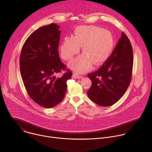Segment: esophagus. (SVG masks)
Wrapping results in <instances>:
<instances>
[{"label":"esophagus","mask_w":152,"mask_h":152,"mask_svg":"<svg viewBox=\"0 0 152 152\" xmlns=\"http://www.w3.org/2000/svg\"><path fill=\"white\" fill-rule=\"evenodd\" d=\"M72 78H73V79H80V78H82V76H79V75H77V73H74L72 75Z\"/></svg>","instance_id":"obj_1"}]
</instances>
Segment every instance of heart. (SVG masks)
<instances>
[{
	"instance_id": "obj_1",
	"label": "heart",
	"mask_w": 152,
	"mask_h": 152,
	"mask_svg": "<svg viewBox=\"0 0 152 152\" xmlns=\"http://www.w3.org/2000/svg\"><path fill=\"white\" fill-rule=\"evenodd\" d=\"M114 45L112 34L94 26H79L75 37H65L61 44L60 52L63 59L70 60L82 46L83 54L72 61L69 66L77 73H83L91 69L92 64L98 66L111 54Z\"/></svg>"
}]
</instances>
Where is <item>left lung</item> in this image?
Wrapping results in <instances>:
<instances>
[{"instance_id": "1", "label": "left lung", "mask_w": 152, "mask_h": 152, "mask_svg": "<svg viewBox=\"0 0 152 152\" xmlns=\"http://www.w3.org/2000/svg\"><path fill=\"white\" fill-rule=\"evenodd\" d=\"M133 50L124 32L111 55L96 72L88 75L92 85L89 98L98 105L110 106L123 96L131 81Z\"/></svg>"}]
</instances>
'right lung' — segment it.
Returning <instances> with one entry per match:
<instances>
[{
  "mask_svg": "<svg viewBox=\"0 0 152 152\" xmlns=\"http://www.w3.org/2000/svg\"><path fill=\"white\" fill-rule=\"evenodd\" d=\"M60 27L52 23L35 31L21 49L20 69L30 97L39 105L50 108L59 104L67 90V81L72 72L59 57ZM66 72L59 78L56 75Z\"/></svg>",
  "mask_w": 152,
  "mask_h": 152,
  "instance_id": "obj_1",
  "label": "right lung"
}]
</instances>
